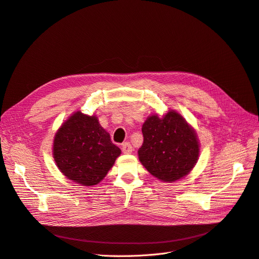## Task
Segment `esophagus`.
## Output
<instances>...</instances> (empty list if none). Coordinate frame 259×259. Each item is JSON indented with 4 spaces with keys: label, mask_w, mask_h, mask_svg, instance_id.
Segmentation results:
<instances>
[{
    "label": "esophagus",
    "mask_w": 259,
    "mask_h": 259,
    "mask_svg": "<svg viewBox=\"0 0 259 259\" xmlns=\"http://www.w3.org/2000/svg\"><path fill=\"white\" fill-rule=\"evenodd\" d=\"M121 150H122V152L123 153H126V154H129V153H131L132 152V146H131V144L129 143V142H126V143H123L122 145H121Z\"/></svg>",
    "instance_id": "1"
}]
</instances>
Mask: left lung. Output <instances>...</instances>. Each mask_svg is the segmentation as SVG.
Masks as SVG:
<instances>
[{
  "instance_id": "8db88e82",
  "label": "left lung",
  "mask_w": 259,
  "mask_h": 259,
  "mask_svg": "<svg viewBox=\"0 0 259 259\" xmlns=\"http://www.w3.org/2000/svg\"><path fill=\"white\" fill-rule=\"evenodd\" d=\"M144 143L139 149L143 166L161 181L175 182L196 165L199 143L195 131L175 111L160 118L151 115L143 123Z\"/></svg>"
}]
</instances>
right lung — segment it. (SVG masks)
I'll return each instance as SVG.
<instances>
[{
	"label": "right lung",
	"instance_id": "obj_1",
	"mask_svg": "<svg viewBox=\"0 0 259 259\" xmlns=\"http://www.w3.org/2000/svg\"><path fill=\"white\" fill-rule=\"evenodd\" d=\"M53 152L56 164L67 179L92 186L106 177L120 149L111 142L96 116L78 111L56 133Z\"/></svg>",
	"mask_w": 259,
	"mask_h": 259
}]
</instances>
